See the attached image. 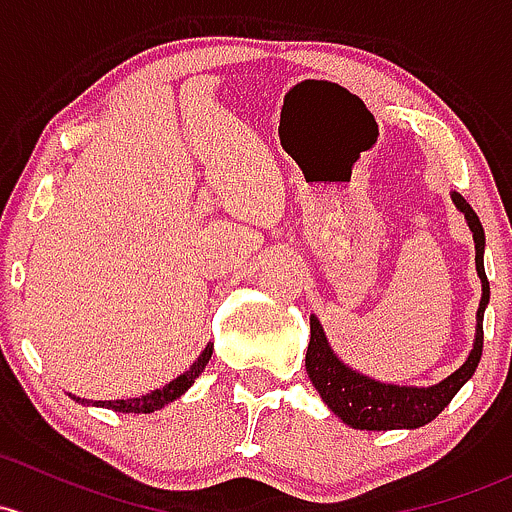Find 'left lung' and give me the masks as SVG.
Instances as JSON below:
<instances>
[{
  "label": "left lung",
  "mask_w": 512,
  "mask_h": 512,
  "mask_svg": "<svg viewBox=\"0 0 512 512\" xmlns=\"http://www.w3.org/2000/svg\"><path fill=\"white\" fill-rule=\"evenodd\" d=\"M456 208L466 215L469 228L476 242V270L483 284L481 306H478V326H476V343L473 351L464 365L449 378L441 380L439 385L432 387H400V385H385L378 380H370L365 375L355 373V370L343 365L338 355L328 346L324 328L319 319L311 316V341L306 348V373H309L311 383L319 390L321 400L331 407L333 414L351 424L353 429H417L439 417V412L454 400L456 392L464 387L466 380L476 373L478 360L483 353V311H486L488 299H491V287H488L486 270H483V245H486V235H483V225L478 215L466 203L461 193H451Z\"/></svg>",
  "instance_id": "left-lung-1"
}]
</instances>
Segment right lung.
Instances as JSON below:
<instances>
[{"label": "right lung", "mask_w": 512, "mask_h": 512, "mask_svg": "<svg viewBox=\"0 0 512 512\" xmlns=\"http://www.w3.org/2000/svg\"><path fill=\"white\" fill-rule=\"evenodd\" d=\"M211 353H213V346L208 343L206 351L198 355L196 363L191 365V368L186 370L184 375H179L176 380H171L169 385L159 387V390L149 392V395H142V397H132V400H85V397H75V402H80V405H95V407H107V410H115V412H134V414H147V412H154V410H161L164 405H169V402H174L176 397H181L188 387L193 385V380L198 378V375L203 373V368L208 365V360H211Z\"/></svg>", "instance_id": "1"}]
</instances>
